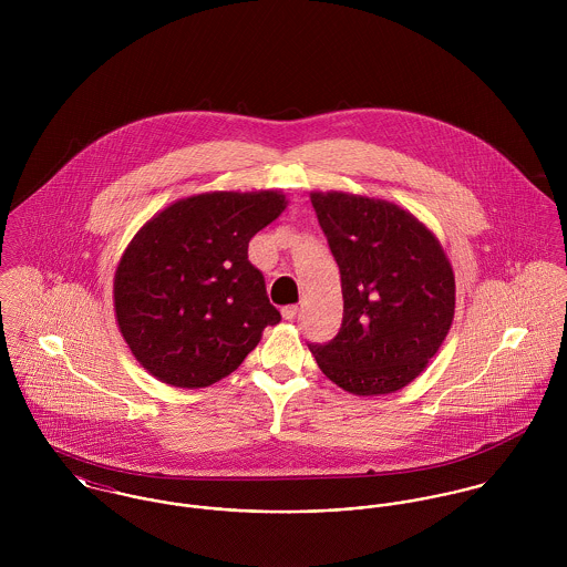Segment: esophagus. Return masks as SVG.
<instances>
[{"label": "esophagus", "instance_id": "obj_1", "mask_svg": "<svg viewBox=\"0 0 567 567\" xmlns=\"http://www.w3.org/2000/svg\"><path fill=\"white\" fill-rule=\"evenodd\" d=\"M297 312H299L297 306H286V308H281V317H284L286 321H292V319L297 317Z\"/></svg>", "mask_w": 567, "mask_h": 567}]
</instances>
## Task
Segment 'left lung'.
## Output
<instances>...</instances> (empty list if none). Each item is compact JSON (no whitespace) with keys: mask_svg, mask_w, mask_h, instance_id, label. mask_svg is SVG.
<instances>
[{"mask_svg":"<svg viewBox=\"0 0 567 567\" xmlns=\"http://www.w3.org/2000/svg\"><path fill=\"white\" fill-rule=\"evenodd\" d=\"M340 270L342 323L308 342L319 369L355 395L404 389L439 351L454 319L456 286L436 238L393 203L312 194Z\"/></svg>","mask_w":567,"mask_h":567,"instance_id":"8db88e82","label":"left lung"}]
</instances>
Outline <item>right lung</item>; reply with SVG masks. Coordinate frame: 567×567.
I'll return each mask as SVG.
<instances>
[{"label":"right lung","mask_w":567,"mask_h":567,"mask_svg":"<svg viewBox=\"0 0 567 567\" xmlns=\"http://www.w3.org/2000/svg\"><path fill=\"white\" fill-rule=\"evenodd\" d=\"M286 209L277 192L183 198L128 244L115 272L120 329L155 378L178 389L234 373L281 315L248 261L250 238Z\"/></svg>","instance_id":"obj_1"}]
</instances>
